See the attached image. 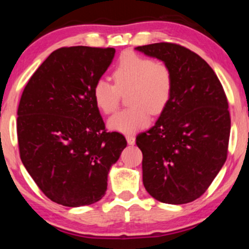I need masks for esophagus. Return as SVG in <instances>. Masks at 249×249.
<instances>
[{
  "instance_id": "1",
  "label": "esophagus",
  "mask_w": 249,
  "mask_h": 249,
  "mask_svg": "<svg viewBox=\"0 0 249 249\" xmlns=\"http://www.w3.org/2000/svg\"><path fill=\"white\" fill-rule=\"evenodd\" d=\"M125 139H127V142L129 145H134L135 142H136V139L132 135H127V136H125Z\"/></svg>"
}]
</instances>
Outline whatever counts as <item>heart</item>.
I'll return each mask as SVG.
<instances>
[{"label": "heart", "instance_id": "obj_1", "mask_svg": "<svg viewBox=\"0 0 249 249\" xmlns=\"http://www.w3.org/2000/svg\"><path fill=\"white\" fill-rule=\"evenodd\" d=\"M114 84L98 79L93 87V98L98 110L111 114L120 103L121 94L127 93L130 105L110 118L112 130L131 134L147 127L153 115L161 114L168 107L173 90L172 71L162 61L136 53H124L112 71Z\"/></svg>", "mask_w": 249, "mask_h": 249}]
</instances>
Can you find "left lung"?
<instances>
[{
  "instance_id": "1",
  "label": "left lung",
  "mask_w": 249,
  "mask_h": 249,
  "mask_svg": "<svg viewBox=\"0 0 249 249\" xmlns=\"http://www.w3.org/2000/svg\"><path fill=\"white\" fill-rule=\"evenodd\" d=\"M136 50L168 64L173 76L168 107L136 137L142 183L159 202L190 203L206 192L227 160L231 120L226 93L206 61L179 44Z\"/></svg>"
}]
</instances>
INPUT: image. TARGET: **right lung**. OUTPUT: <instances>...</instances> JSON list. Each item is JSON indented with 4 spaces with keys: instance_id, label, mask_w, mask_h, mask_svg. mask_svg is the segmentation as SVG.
Listing matches in <instances>:
<instances>
[{
    "instance_id": "add662e5",
    "label": "right lung",
    "mask_w": 249,
    "mask_h": 249,
    "mask_svg": "<svg viewBox=\"0 0 249 249\" xmlns=\"http://www.w3.org/2000/svg\"><path fill=\"white\" fill-rule=\"evenodd\" d=\"M113 47H61L30 77L18 107L20 159L51 200L78 207L96 203L112 164L127 146L107 132L93 98L112 62Z\"/></svg>"
}]
</instances>
